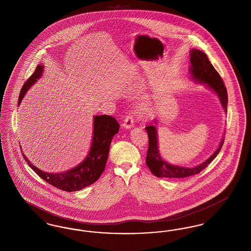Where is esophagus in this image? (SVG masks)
Wrapping results in <instances>:
<instances>
[{
	"mask_svg": "<svg viewBox=\"0 0 251 251\" xmlns=\"http://www.w3.org/2000/svg\"><path fill=\"white\" fill-rule=\"evenodd\" d=\"M122 126L125 129H131V128H132L133 127V119H132V117L130 116V115L126 116L123 123H122Z\"/></svg>",
	"mask_w": 251,
	"mask_h": 251,
	"instance_id": "34e87169",
	"label": "esophagus"
}]
</instances>
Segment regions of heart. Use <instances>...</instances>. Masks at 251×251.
Instances as JSON below:
<instances>
[{
    "label": "heart",
    "instance_id": "1",
    "mask_svg": "<svg viewBox=\"0 0 251 251\" xmlns=\"http://www.w3.org/2000/svg\"><path fill=\"white\" fill-rule=\"evenodd\" d=\"M137 111L140 115H148L151 112V105L147 102H143L137 106Z\"/></svg>",
    "mask_w": 251,
    "mask_h": 251
}]
</instances>
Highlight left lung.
I'll return each instance as SVG.
<instances>
[{"label":"left lung","instance_id":"left-lung-1","mask_svg":"<svg viewBox=\"0 0 251 251\" xmlns=\"http://www.w3.org/2000/svg\"><path fill=\"white\" fill-rule=\"evenodd\" d=\"M190 79L196 83L205 84L208 88L212 89L219 98L222 107L225 113H227V93L226 86L218 72L215 71V68L208 59L207 55L200 50L192 49L190 50ZM154 124H157L156 121H154ZM146 130L149 135V149L146 157V164L151 173L158 178H186L199 174L217 156L224 143L223 137L215 152L201 164L193 167H181L167 163L161 156L156 125L148 126L146 127Z\"/></svg>","mask_w":251,"mask_h":251}]
</instances>
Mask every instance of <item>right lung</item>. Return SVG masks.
<instances>
[{"label": "right lung", "mask_w": 251, "mask_h": 251, "mask_svg": "<svg viewBox=\"0 0 251 251\" xmlns=\"http://www.w3.org/2000/svg\"><path fill=\"white\" fill-rule=\"evenodd\" d=\"M44 66L38 65L32 76L24 84L19 97V105L30 87L42 76ZM120 124L111 116L102 115L93 118V135L88 154L78 166L61 173H49L35 167L23 153L28 166L50 185L67 192L79 191L94 183L102 174L107 162L111 141L119 132Z\"/></svg>", "instance_id": "1"}]
</instances>
